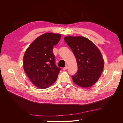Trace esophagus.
Here are the masks:
<instances>
[{
  "instance_id": "34e87169",
  "label": "esophagus",
  "mask_w": 123,
  "mask_h": 123,
  "mask_svg": "<svg viewBox=\"0 0 123 123\" xmlns=\"http://www.w3.org/2000/svg\"><path fill=\"white\" fill-rule=\"evenodd\" d=\"M68 69V67L67 66H66L65 67V68H63V70H66L67 69Z\"/></svg>"
}]
</instances>
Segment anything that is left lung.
Returning <instances> with one entry per match:
<instances>
[{
    "label": "left lung",
    "mask_w": 123,
    "mask_h": 123,
    "mask_svg": "<svg viewBox=\"0 0 123 123\" xmlns=\"http://www.w3.org/2000/svg\"><path fill=\"white\" fill-rule=\"evenodd\" d=\"M64 40L73 51L78 65L77 73L72 76L73 82L81 88L92 86L98 80L104 69L100 50L84 36H67Z\"/></svg>",
    "instance_id": "1"
}]
</instances>
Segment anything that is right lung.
<instances>
[{"label": "right lung", "mask_w": 123, "mask_h": 123, "mask_svg": "<svg viewBox=\"0 0 123 123\" xmlns=\"http://www.w3.org/2000/svg\"><path fill=\"white\" fill-rule=\"evenodd\" d=\"M61 34L46 33L38 36L26 50L23 58L25 72L35 86L46 89L56 80L60 68L55 65L53 47Z\"/></svg>", "instance_id": "right-lung-1"}]
</instances>
